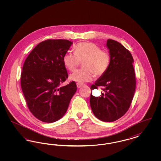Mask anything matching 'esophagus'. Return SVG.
Masks as SVG:
<instances>
[{
  "label": "esophagus",
  "instance_id": "esophagus-1",
  "mask_svg": "<svg viewBox=\"0 0 161 161\" xmlns=\"http://www.w3.org/2000/svg\"><path fill=\"white\" fill-rule=\"evenodd\" d=\"M83 85V83H77V86L78 88H80Z\"/></svg>",
  "mask_w": 161,
  "mask_h": 161
}]
</instances>
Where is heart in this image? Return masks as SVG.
Here are the masks:
<instances>
[{
  "mask_svg": "<svg viewBox=\"0 0 161 161\" xmlns=\"http://www.w3.org/2000/svg\"><path fill=\"white\" fill-rule=\"evenodd\" d=\"M63 60L65 67L70 71H74L83 62V68L72 73L70 79L83 83L91 81L94 75L103 76L110 66L111 57L108 51L101 50L95 43L81 42L75 46V53H66Z\"/></svg>",
  "mask_w": 161,
  "mask_h": 161,
  "instance_id": "b5f03b06",
  "label": "heart"
}]
</instances>
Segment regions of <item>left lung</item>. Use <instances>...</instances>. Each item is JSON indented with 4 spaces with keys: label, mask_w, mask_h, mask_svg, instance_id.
<instances>
[{
    "label": "left lung",
    "mask_w": 161,
    "mask_h": 161,
    "mask_svg": "<svg viewBox=\"0 0 161 161\" xmlns=\"http://www.w3.org/2000/svg\"><path fill=\"white\" fill-rule=\"evenodd\" d=\"M107 47L111 61L107 72L91 87L101 89V97L91 93L90 105L94 115L101 121L113 122L124 115L130 107L136 88L133 58L120 43L108 39Z\"/></svg>",
    "instance_id": "8db88e82"
}]
</instances>
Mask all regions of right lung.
<instances>
[{"mask_svg": "<svg viewBox=\"0 0 161 161\" xmlns=\"http://www.w3.org/2000/svg\"><path fill=\"white\" fill-rule=\"evenodd\" d=\"M72 44L63 39L43 41L24 62L20 77L23 95L32 114L43 122L62 118L77 91L74 81L60 86L68 78L63 58Z\"/></svg>", "mask_w": 161, "mask_h": 161, "instance_id": "add662e5", "label": "right lung"}]
</instances>
